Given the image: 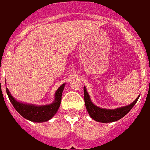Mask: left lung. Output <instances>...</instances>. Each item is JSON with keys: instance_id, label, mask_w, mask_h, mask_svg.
Segmentation results:
<instances>
[{"instance_id": "1", "label": "left lung", "mask_w": 150, "mask_h": 150, "mask_svg": "<svg viewBox=\"0 0 150 150\" xmlns=\"http://www.w3.org/2000/svg\"><path fill=\"white\" fill-rule=\"evenodd\" d=\"M83 94H84L85 106H86L87 112L91 116V118H93L96 122L102 123L113 122H116V121L123 118L125 115H126L127 114L129 113L130 110L133 108L134 105H136V103L137 102L138 99L140 96L139 94L136 100L132 103H131L130 105L118 108L108 109L98 107L97 105H95L92 102L85 86L83 87Z\"/></svg>"}]
</instances>
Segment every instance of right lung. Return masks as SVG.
Wrapping results in <instances>:
<instances>
[{"mask_svg":"<svg viewBox=\"0 0 150 150\" xmlns=\"http://www.w3.org/2000/svg\"><path fill=\"white\" fill-rule=\"evenodd\" d=\"M64 87H65V83H63L57 89L55 93L53 102L45 105H35L18 101L11 94L9 90L7 87H6V91L9 100L15 110L23 118L33 122H45L51 119L58 111L59 108L60 106L62 94Z\"/></svg>","mask_w":150,"mask_h":150,"instance_id":"add662e5","label":"right lung"}]
</instances>
